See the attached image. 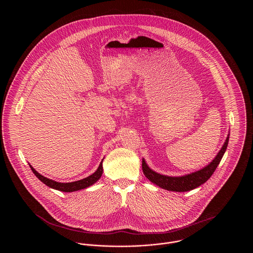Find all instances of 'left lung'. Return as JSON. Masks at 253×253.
<instances>
[{
    "mask_svg": "<svg viewBox=\"0 0 253 253\" xmlns=\"http://www.w3.org/2000/svg\"><path fill=\"white\" fill-rule=\"evenodd\" d=\"M229 135L230 134H228L224 144L217 153L215 158L208 166H206L205 168L197 171H194L185 175H181V176H169V175L161 174L154 171L152 169L149 168L144 159H142V169H143L144 175L152 183L168 191L187 192V191L194 190L195 188L201 186L202 184L209 180L211 176L213 174L214 170L216 169L227 149L228 142H229Z\"/></svg>",
    "mask_w": 253,
    "mask_h": 253,
    "instance_id": "obj_1",
    "label": "left lung"
}]
</instances>
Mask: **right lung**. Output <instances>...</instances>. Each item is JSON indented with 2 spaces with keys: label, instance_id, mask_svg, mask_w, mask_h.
Masks as SVG:
<instances>
[{
  "label": "right lung",
  "instance_id": "right-lung-1",
  "mask_svg": "<svg viewBox=\"0 0 253 253\" xmlns=\"http://www.w3.org/2000/svg\"><path fill=\"white\" fill-rule=\"evenodd\" d=\"M102 163H103V160L101 161L98 169L91 175H89V176H87V177H85L84 179H81V180L68 182V183L57 182V181L46 178V177L42 176V174H40L31 165H29V166H30L32 171L34 172V174L36 175L37 177L42 181L43 184L48 186L49 188H52L54 190H58V191H61V192H65V193H70V192L79 191V190H82V189H85V188L93 185L94 183H96L97 181L99 180L101 175H102V173H103Z\"/></svg>",
  "mask_w": 253,
  "mask_h": 253
}]
</instances>
